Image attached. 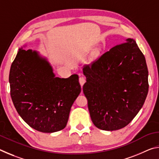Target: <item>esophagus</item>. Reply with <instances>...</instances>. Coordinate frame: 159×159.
Masks as SVG:
<instances>
[{"mask_svg":"<svg viewBox=\"0 0 159 159\" xmlns=\"http://www.w3.org/2000/svg\"><path fill=\"white\" fill-rule=\"evenodd\" d=\"M79 83H80V85H81V87H83V85H84V83H85V77L81 76L79 78Z\"/></svg>","mask_w":159,"mask_h":159,"instance_id":"obj_1","label":"esophagus"}]
</instances>
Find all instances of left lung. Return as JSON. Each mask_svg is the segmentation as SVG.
Returning a JSON list of instances; mask_svg holds the SVG:
<instances>
[{"mask_svg":"<svg viewBox=\"0 0 159 159\" xmlns=\"http://www.w3.org/2000/svg\"><path fill=\"white\" fill-rule=\"evenodd\" d=\"M83 71V90L93 124L107 131L129 124L149 90L146 60L135 41L128 39L113 47Z\"/></svg>","mask_w":159,"mask_h":159,"instance_id":"8db88e82","label":"left lung"}]
</instances>
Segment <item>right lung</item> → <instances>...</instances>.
Masks as SVG:
<instances>
[{"mask_svg": "<svg viewBox=\"0 0 159 159\" xmlns=\"http://www.w3.org/2000/svg\"><path fill=\"white\" fill-rule=\"evenodd\" d=\"M9 83L19 115L42 133H55L66 127L72 104L81 91L77 74L67 79L56 77L46 58L22 47L10 67Z\"/></svg>", "mask_w": 159, "mask_h": 159, "instance_id": "1", "label": "right lung"}]
</instances>
